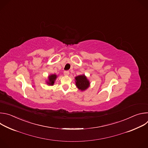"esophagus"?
<instances>
[{
    "instance_id": "esophagus-1",
    "label": "esophagus",
    "mask_w": 148,
    "mask_h": 148,
    "mask_svg": "<svg viewBox=\"0 0 148 148\" xmlns=\"http://www.w3.org/2000/svg\"><path fill=\"white\" fill-rule=\"evenodd\" d=\"M69 71H64V74L65 75H69Z\"/></svg>"
}]
</instances>
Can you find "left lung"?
<instances>
[{
    "label": "left lung",
    "instance_id": "left-lung-1",
    "mask_svg": "<svg viewBox=\"0 0 148 148\" xmlns=\"http://www.w3.org/2000/svg\"><path fill=\"white\" fill-rule=\"evenodd\" d=\"M75 80L76 86L78 88L79 90H81V91L86 90L89 87V81L87 79L86 77L84 75H78L76 77Z\"/></svg>",
    "mask_w": 148,
    "mask_h": 148
}]
</instances>
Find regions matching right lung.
<instances>
[{
	"mask_svg": "<svg viewBox=\"0 0 148 148\" xmlns=\"http://www.w3.org/2000/svg\"><path fill=\"white\" fill-rule=\"evenodd\" d=\"M56 78H57V75L56 74H52V75H50L49 77V81L47 82V84H49V85L53 86L54 83V81H55Z\"/></svg>",
	"mask_w": 148,
	"mask_h": 148,
	"instance_id": "add662e5",
	"label": "right lung"
}]
</instances>
